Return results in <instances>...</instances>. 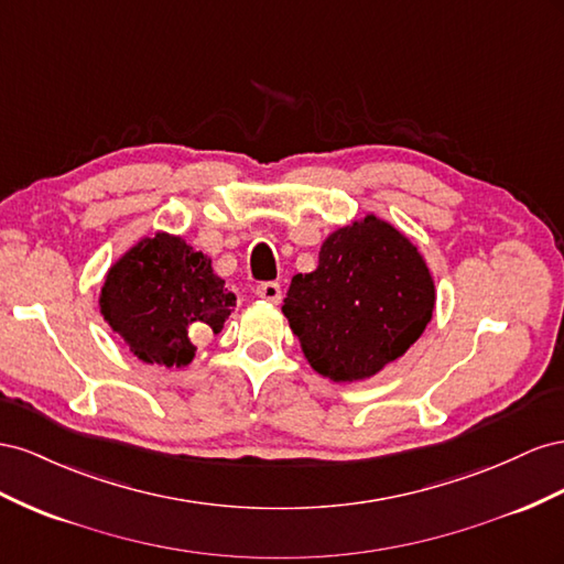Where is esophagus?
<instances>
[{
  "label": "esophagus",
  "mask_w": 564,
  "mask_h": 564,
  "mask_svg": "<svg viewBox=\"0 0 564 564\" xmlns=\"http://www.w3.org/2000/svg\"><path fill=\"white\" fill-rule=\"evenodd\" d=\"M257 297H262L264 302H269V304H279L281 302V297H283V293H281V285L276 283V281H267V283H260L257 285Z\"/></svg>",
  "instance_id": "obj_1"
}]
</instances>
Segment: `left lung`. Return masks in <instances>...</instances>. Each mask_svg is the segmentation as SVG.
Wrapping results in <instances>:
<instances>
[{
	"label": "left lung",
	"mask_w": 564,
	"mask_h": 564,
	"mask_svg": "<svg viewBox=\"0 0 564 564\" xmlns=\"http://www.w3.org/2000/svg\"><path fill=\"white\" fill-rule=\"evenodd\" d=\"M432 271L413 240L376 215L335 229L318 267L297 273L281 312L304 359L333 382L378 376L432 321Z\"/></svg>",
	"instance_id": "1"
}]
</instances>
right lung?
<instances>
[{
	"mask_svg": "<svg viewBox=\"0 0 564 564\" xmlns=\"http://www.w3.org/2000/svg\"><path fill=\"white\" fill-rule=\"evenodd\" d=\"M236 307L213 260L186 238L155 231L122 252L104 276L99 310L143 364L184 368L196 357L191 328L215 335Z\"/></svg>",
	"mask_w": 564,
	"mask_h": 564,
	"instance_id": "1",
	"label": "right lung"
}]
</instances>
